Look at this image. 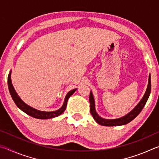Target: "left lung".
Segmentation results:
<instances>
[{"mask_svg":"<svg viewBox=\"0 0 159 159\" xmlns=\"http://www.w3.org/2000/svg\"><path fill=\"white\" fill-rule=\"evenodd\" d=\"M151 93V76H149V80H148V85L145 92L143 98L139 101V103L137 104L135 107L130 111V112L125 115L124 116H122L118 118H114V119H107V118H102L98 114L95 109V98L93 95L92 91H90V113L92 114L93 117L95 119V121L99 125L104 126H118V125H123L130 123L131 120H133L134 118L138 116V115L141 112V111L144 107L145 104L147 101L148 98L150 95Z\"/></svg>","mask_w":159,"mask_h":159,"instance_id":"left-lung-1","label":"left lung"}]
</instances>
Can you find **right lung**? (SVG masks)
<instances>
[{
    "instance_id": "add662e5",
    "label": "right lung",
    "mask_w": 159,
    "mask_h": 159,
    "mask_svg": "<svg viewBox=\"0 0 159 159\" xmlns=\"http://www.w3.org/2000/svg\"><path fill=\"white\" fill-rule=\"evenodd\" d=\"M11 72L12 70H10V74H8V77H7V84H8L9 91L13 101L15 102V104L17 106L18 108L20 109L21 111L26 113V114L31 116L32 117L38 118V119H49V118L57 117L61 115L64 111H65L69 98L73 95L75 93V91L77 90V88H76V89H73L70 90L69 92L66 94L65 98H64L63 105L59 109L53 111H40V110L34 109L33 107L28 105V104H26L25 102L20 98V96L18 95V94L16 92L14 87H13L12 85L11 80Z\"/></svg>"
}]
</instances>
